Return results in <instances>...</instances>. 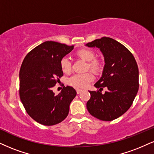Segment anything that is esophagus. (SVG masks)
<instances>
[{
  "mask_svg": "<svg viewBox=\"0 0 154 154\" xmlns=\"http://www.w3.org/2000/svg\"><path fill=\"white\" fill-rule=\"evenodd\" d=\"M76 92H77L78 94H81V92H82V90H81V89H77Z\"/></svg>",
  "mask_w": 154,
  "mask_h": 154,
  "instance_id": "1",
  "label": "esophagus"
}]
</instances>
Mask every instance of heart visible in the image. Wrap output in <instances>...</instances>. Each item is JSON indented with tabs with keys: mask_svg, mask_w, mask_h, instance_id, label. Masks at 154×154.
<instances>
[{
	"mask_svg": "<svg viewBox=\"0 0 154 154\" xmlns=\"http://www.w3.org/2000/svg\"><path fill=\"white\" fill-rule=\"evenodd\" d=\"M75 56L83 61H86V71H91L96 74L100 73L103 69V62L100 58H96V54L94 51L89 48H83L76 51ZM60 68L63 73L68 74L71 72V63L67 58H63L60 62ZM94 80V76L90 72L83 74H76L68 80V85L77 89L86 88Z\"/></svg>",
	"mask_w": 154,
	"mask_h": 154,
	"instance_id": "1",
	"label": "heart"
}]
</instances>
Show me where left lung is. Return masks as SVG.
<instances>
[{
	"label": "left lung",
	"mask_w": 154,
	"mask_h": 154,
	"mask_svg": "<svg viewBox=\"0 0 154 154\" xmlns=\"http://www.w3.org/2000/svg\"><path fill=\"white\" fill-rule=\"evenodd\" d=\"M86 45L99 48L105 60L102 76L94 85L99 90L89 91L87 109L96 119L113 121L129 109L137 94L138 65L131 51L111 38L96 39ZM105 87L108 90L103 94L101 91Z\"/></svg>",
	"instance_id": "left-lung-1"
}]
</instances>
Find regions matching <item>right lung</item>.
<instances>
[{
  "label": "right lung",
  "mask_w": 154,
  "mask_h": 154,
  "mask_svg": "<svg viewBox=\"0 0 154 154\" xmlns=\"http://www.w3.org/2000/svg\"><path fill=\"white\" fill-rule=\"evenodd\" d=\"M73 49V45L45 41L30 51L22 63L19 73L20 100L28 114L44 126L63 121L76 96L71 86H63L58 95L52 91L63 75L60 60Z\"/></svg>",
  "instance_id": "right-lung-1"
}]
</instances>
